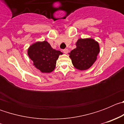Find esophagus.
I'll use <instances>...</instances> for the list:
<instances>
[{"mask_svg":"<svg viewBox=\"0 0 124 124\" xmlns=\"http://www.w3.org/2000/svg\"><path fill=\"white\" fill-rule=\"evenodd\" d=\"M63 51L64 54H67L68 53V49H64V50H63Z\"/></svg>","mask_w":124,"mask_h":124,"instance_id":"esophagus-1","label":"esophagus"}]
</instances>
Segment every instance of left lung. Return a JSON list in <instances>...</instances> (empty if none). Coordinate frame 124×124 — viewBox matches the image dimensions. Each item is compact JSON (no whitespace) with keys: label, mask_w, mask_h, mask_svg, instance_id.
<instances>
[{"label":"left lung","mask_w":124,"mask_h":124,"mask_svg":"<svg viewBox=\"0 0 124 124\" xmlns=\"http://www.w3.org/2000/svg\"><path fill=\"white\" fill-rule=\"evenodd\" d=\"M76 48L69 53L74 68L81 71L91 67L100 52L99 45L93 38H79Z\"/></svg>","instance_id":"1"}]
</instances>
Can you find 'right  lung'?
<instances>
[{
  "instance_id": "add662e5",
  "label": "right lung",
  "mask_w": 124,
  "mask_h": 124,
  "mask_svg": "<svg viewBox=\"0 0 124 124\" xmlns=\"http://www.w3.org/2000/svg\"><path fill=\"white\" fill-rule=\"evenodd\" d=\"M28 55L33 65L41 73H49L54 70L56 60L63 53L53 49L48 41H37L28 48Z\"/></svg>"
}]
</instances>
